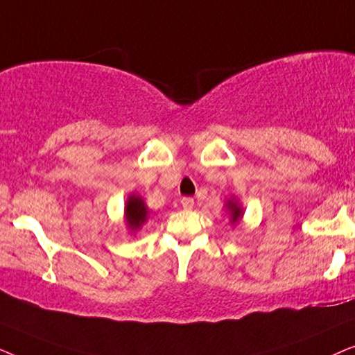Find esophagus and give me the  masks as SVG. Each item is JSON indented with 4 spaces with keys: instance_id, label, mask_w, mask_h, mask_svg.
I'll return each instance as SVG.
<instances>
[{
    "instance_id": "34e87169",
    "label": "esophagus",
    "mask_w": 355,
    "mask_h": 355,
    "mask_svg": "<svg viewBox=\"0 0 355 355\" xmlns=\"http://www.w3.org/2000/svg\"><path fill=\"white\" fill-rule=\"evenodd\" d=\"M193 198L192 197H182V200H181V205H182V208H186V210H191V208L193 207Z\"/></svg>"
}]
</instances>
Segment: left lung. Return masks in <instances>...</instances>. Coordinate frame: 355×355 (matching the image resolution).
Here are the masks:
<instances>
[{
  "label": "left lung",
  "instance_id": "1",
  "mask_svg": "<svg viewBox=\"0 0 355 355\" xmlns=\"http://www.w3.org/2000/svg\"><path fill=\"white\" fill-rule=\"evenodd\" d=\"M227 208H230V210H231V221L236 223L242 216V210H241L239 207H237V203L231 202V200L227 202Z\"/></svg>",
  "mask_w": 355,
  "mask_h": 355
}]
</instances>
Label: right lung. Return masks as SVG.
<instances>
[{"mask_svg":"<svg viewBox=\"0 0 355 355\" xmlns=\"http://www.w3.org/2000/svg\"><path fill=\"white\" fill-rule=\"evenodd\" d=\"M125 218H128L129 226L132 230H137L147 220V208H145L142 198L135 196H130L128 198V203H125Z\"/></svg>","mask_w":355,"mask_h":355,"instance_id":"1","label":"right lung"}]
</instances>
